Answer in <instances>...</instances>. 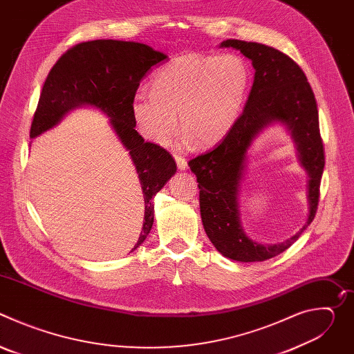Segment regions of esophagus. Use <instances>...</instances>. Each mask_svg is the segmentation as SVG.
Returning <instances> with one entry per match:
<instances>
[{
	"label": "esophagus",
	"mask_w": 354,
	"mask_h": 354,
	"mask_svg": "<svg viewBox=\"0 0 354 354\" xmlns=\"http://www.w3.org/2000/svg\"><path fill=\"white\" fill-rule=\"evenodd\" d=\"M174 158H175V161H176L178 169H180V171H185V169L187 168V161H186L183 157H180L179 154H174Z\"/></svg>",
	"instance_id": "esophagus-1"
}]
</instances>
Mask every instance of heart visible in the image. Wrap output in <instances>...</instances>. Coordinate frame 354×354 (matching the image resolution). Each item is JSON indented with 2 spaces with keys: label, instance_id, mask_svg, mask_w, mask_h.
<instances>
[{
  "label": "heart",
  "instance_id": "1",
  "mask_svg": "<svg viewBox=\"0 0 354 354\" xmlns=\"http://www.w3.org/2000/svg\"><path fill=\"white\" fill-rule=\"evenodd\" d=\"M248 85L249 66L239 55H185L154 75L153 89L134 92L131 115L140 133L157 144L172 138L179 119L185 138L209 147L235 124Z\"/></svg>",
  "mask_w": 354,
  "mask_h": 354
}]
</instances>
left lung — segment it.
<instances>
[{"instance_id": "obj_1", "label": "left lung", "mask_w": 354, "mask_h": 354, "mask_svg": "<svg viewBox=\"0 0 354 354\" xmlns=\"http://www.w3.org/2000/svg\"><path fill=\"white\" fill-rule=\"evenodd\" d=\"M252 62L254 85L242 115L224 140L212 151L189 161L200 189V214L205 231L225 258L236 262H263L290 248L313 223L325 167L324 144L314 92L307 77L288 56L270 46L224 40ZM280 122L290 133L301 166L309 175L310 213L308 224L279 244H259L243 231L239 218V186L245 167V154L253 140L270 124Z\"/></svg>"}]
</instances>
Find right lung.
<instances>
[{"label": "right lung", "instance_id": "add662e5", "mask_svg": "<svg viewBox=\"0 0 354 354\" xmlns=\"http://www.w3.org/2000/svg\"><path fill=\"white\" fill-rule=\"evenodd\" d=\"M167 55L137 41L92 40L80 43L50 70L30 127V138L55 127L73 109L92 106L109 123L136 167L144 194V223L137 249L154 223V196L176 172V164L162 147L145 142L131 115V97L151 67Z\"/></svg>", "mask_w": 354, "mask_h": 354}]
</instances>
